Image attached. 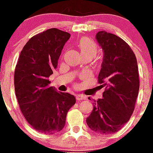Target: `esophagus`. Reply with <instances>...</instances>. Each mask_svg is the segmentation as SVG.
<instances>
[{"label": "esophagus", "instance_id": "1", "mask_svg": "<svg viewBox=\"0 0 153 153\" xmlns=\"http://www.w3.org/2000/svg\"><path fill=\"white\" fill-rule=\"evenodd\" d=\"M76 99L78 101H81L86 99V96L82 94H77L76 95Z\"/></svg>", "mask_w": 153, "mask_h": 153}]
</instances>
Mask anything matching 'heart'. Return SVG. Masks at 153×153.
Listing matches in <instances>:
<instances>
[{
	"mask_svg": "<svg viewBox=\"0 0 153 153\" xmlns=\"http://www.w3.org/2000/svg\"><path fill=\"white\" fill-rule=\"evenodd\" d=\"M78 48L83 56H89L93 58L96 54L97 47L95 42L89 38L84 37L80 40L78 43Z\"/></svg>",
	"mask_w": 153,
	"mask_h": 153,
	"instance_id": "b5f03b06",
	"label": "heart"
}]
</instances>
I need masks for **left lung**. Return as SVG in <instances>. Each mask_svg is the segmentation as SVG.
<instances>
[{"instance_id":"1","label":"left lung","mask_w":153,"mask_h":153,"mask_svg":"<svg viewBox=\"0 0 153 153\" xmlns=\"http://www.w3.org/2000/svg\"><path fill=\"white\" fill-rule=\"evenodd\" d=\"M96 39L103 51L99 83L105 87L102 99L94 101L86 122L99 134L116 133L129 120L139 92V74L135 54L115 34L101 30Z\"/></svg>"}]
</instances>
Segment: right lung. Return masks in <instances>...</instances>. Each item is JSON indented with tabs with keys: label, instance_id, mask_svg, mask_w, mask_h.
Segmentation results:
<instances>
[{
	"label": "right lung",
	"instance_id": "1",
	"mask_svg": "<svg viewBox=\"0 0 153 153\" xmlns=\"http://www.w3.org/2000/svg\"><path fill=\"white\" fill-rule=\"evenodd\" d=\"M70 36L57 28L48 29L31 37L18 60L14 75L16 98L26 120L39 132L61 131L68 111L75 104L73 95L57 92L48 80Z\"/></svg>",
	"mask_w": 153,
	"mask_h": 153
}]
</instances>
